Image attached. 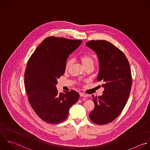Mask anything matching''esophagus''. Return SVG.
<instances>
[{
    "instance_id": "1",
    "label": "esophagus",
    "mask_w": 150,
    "mask_h": 150,
    "mask_svg": "<svg viewBox=\"0 0 150 150\" xmlns=\"http://www.w3.org/2000/svg\"><path fill=\"white\" fill-rule=\"evenodd\" d=\"M79 94H80V96H82V97H85V98L88 97V95H86V94H85V93H84L80 92V93H79Z\"/></svg>"
}]
</instances>
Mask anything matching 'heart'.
I'll use <instances>...</instances> for the list:
<instances>
[{
    "label": "heart",
    "mask_w": 150,
    "mask_h": 150,
    "mask_svg": "<svg viewBox=\"0 0 150 150\" xmlns=\"http://www.w3.org/2000/svg\"><path fill=\"white\" fill-rule=\"evenodd\" d=\"M79 60L82 62L84 68H86L88 67H93L95 64V59L92 55L88 54H85L80 56ZM72 61L71 60L67 61L65 64V69L68 70L71 65Z\"/></svg>",
    "instance_id": "obj_1"
}]
</instances>
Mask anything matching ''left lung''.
<instances>
[{
  "instance_id": "8db88e82",
  "label": "left lung",
  "mask_w": 150,
  "mask_h": 150,
  "mask_svg": "<svg viewBox=\"0 0 150 150\" xmlns=\"http://www.w3.org/2000/svg\"><path fill=\"white\" fill-rule=\"evenodd\" d=\"M86 45L97 54V80L104 88L102 96L92 95L95 108L89 117L96 124L106 125L120 115L129 98L132 85L130 64L123 52L107 41L92 40Z\"/></svg>"
}]
</instances>
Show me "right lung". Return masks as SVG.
I'll return each mask as SVG.
<instances>
[{"label": "right lung", "instance_id": "1", "mask_svg": "<svg viewBox=\"0 0 150 150\" xmlns=\"http://www.w3.org/2000/svg\"><path fill=\"white\" fill-rule=\"evenodd\" d=\"M82 42L47 37L28 61L24 75L25 91L33 109L44 122L54 125L64 121L70 108L78 100L77 92L58 93L56 85L57 79L64 74L69 55Z\"/></svg>", "mask_w": 150, "mask_h": 150}]
</instances>
